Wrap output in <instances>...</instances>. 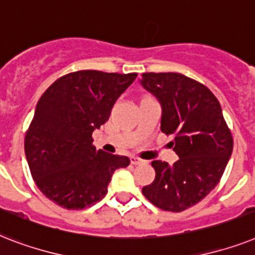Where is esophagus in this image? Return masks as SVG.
<instances>
[{
  "mask_svg": "<svg viewBox=\"0 0 255 255\" xmlns=\"http://www.w3.org/2000/svg\"><path fill=\"white\" fill-rule=\"evenodd\" d=\"M130 160H131V164H134V166H137V164H142V163H144V160L140 159V158H138V156H131V158H130Z\"/></svg>",
  "mask_w": 255,
  "mask_h": 255,
  "instance_id": "34e87169",
  "label": "esophagus"
}]
</instances>
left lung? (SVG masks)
Segmentation results:
<instances>
[{
    "label": "left lung",
    "mask_w": 255,
    "mask_h": 255,
    "mask_svg": "<svg viewBox=\"0 0 255 255\" xmlns=\"http://www.w3.org/2000/svg\"><path fill=\"white\" fill-rule=\"evenodd\" d=\"M140 84L162 105L160 130L174 135L179 159L171 166L152 160L155 179L142 188L150 203L182 212L204 199L223 176L233 137L219 100L204 84L176 72L142 73Z\"/></svg>",
    "instance_id": "obj_1"
}]
</instances>
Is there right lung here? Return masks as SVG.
Returning a JSON list of instances; mask_svg holds the SVG:
<instances>
[{
    "label": "right lung",
    "instance_id": "1",
    "mask_svg": "<svg viewBox=\"0 0 255 255\" xmlns=\"http://www.w3.org/2000/svg\"><path fill=\"white\" fill-rule=\"evenodd\" d=\"M137 73L84 70L67 73L36 104L24 152L36 187L66 209H84L108 192L112 175L128 156L96 150L92 133L108 121L117 99Z\"/></svg>",
    "mask_w": 255,
    "mask_h": 255
}]
</instances>
